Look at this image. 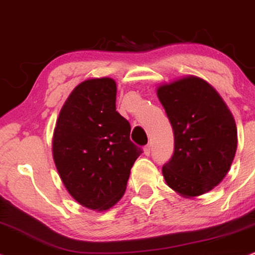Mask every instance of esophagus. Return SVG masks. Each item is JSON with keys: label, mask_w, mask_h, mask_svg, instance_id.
<instances>
[{"label": "esophagus", "mask_w": 255, "mask_h": 255, "mask_svg": "<svg viewBox=\"0 0 255 255\" xmlns=\"http://www.w3.org/2000/svg\"><path fill=\"white\" fill-rule=\"evenodd\" d=\"M143 151H144L145 156H149V155H150V152H151V145L150 144L145 145L144 149H143Z\"/></svg>", "instance_id": "obj_1"}]
</instances>
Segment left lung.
<instances>
[{"instance_id":"8db88e82","label":"left lung","mask_w":255,"mask_h":255,"mask_svg":"<svg viewBox=\"0 0 255 255\" xmlns=\"http://www.w3.org/2000/svg\"><path fill=\"white\" fill-rule=\"evenodd\" d=\"M156 93L174 132V152L162 167L164 180L186 198L208 193L234 160V117L216 89L192 75L163 83Z\"/></svg>"}]
</instances>
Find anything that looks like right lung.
Instances as JSON below:
<instances>
[{
	"label": "right lung",
	"instance_id": "obj_1",
	"mask_svg": "<svg viewBox=\"0 0 255 255\" xmlns=\"http://www.w3.org/2000/svg\"><path fill=\"white\" fill-rule=\"evenodd\" d=\"M116 81L88 79L70 93L56 122L52 156L61 180L85 208L106 211L124 196L142 149L116 111Z\"/></svg>",
	"mask_w": 255,
	"mask_h": 255
}]
</instances>
